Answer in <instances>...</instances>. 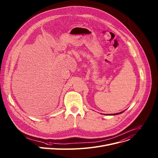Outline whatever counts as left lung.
Segmentation results:
<instances>
[{"label": "left lung", "mask_w": 158, "mask_h": 158, "mask_svg": "<svg viewBox=\"0 0 158 158\" xmlns=\"http://www.w3.org/2000/svg\"><path fill=\"white\" fill-rule=\"evenodd\" d=\"M122 113V112H121ZM121 113H118V114H113V115H116V114H121Z\"/></svg>", "instance_id": "left-lung-1"}]
</instances>
